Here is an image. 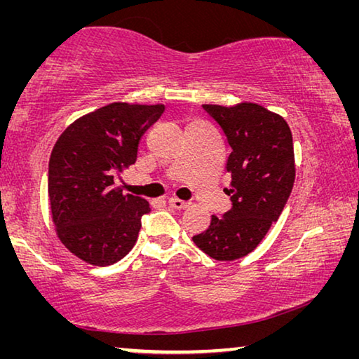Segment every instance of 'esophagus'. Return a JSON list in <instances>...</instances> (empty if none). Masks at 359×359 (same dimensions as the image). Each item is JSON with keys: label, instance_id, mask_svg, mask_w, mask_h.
<instances>
[{"label": "esophagus", "instance_id": "obj_1", "mask_svg": "<svg viewBox=\"0 0 359 359\" xmlns=\"http://www.w3.org/2000/svg\"><path fill=\"white\" fill-rule=\"evenodd\" d=\"M168 204L171 205V208L179 209V210L187 209L188 205H190V203H188V201H182V199H179V198H169V199H168Z\"/></svg>", "mask_w": 359, "mask_h": 359}]
</instances>
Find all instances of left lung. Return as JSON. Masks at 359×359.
I'll return each instance as SVG.
<instances>
[{
    "label": "left lung",
    "instance_id": "left-lung-1",
    "mask_svg": "<svg viewBox=\"0 0 359 359\" xmlns=\"http://www.w3.org/2000/svg\"><path fill=\"white\" fill-rule=\"evenodd\" d=\"M203 107L231 147L224 193L233 208L223 217L212 215L209 228L193 236V242L210 258L234 261L258 247L288 201L296 177L293 136L282 115L257 102Z\"/></svg>",
    "mask_w": 359,
    "mask_h": 359
}]
</instances>
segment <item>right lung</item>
<instances>
[{"instance_id":"1","label":"right lung","mask_w":359,"mask_h":359,"mask_svg":"<svg viewBox=\"0 0 359 359\" xmlns=\"http://www.w3.org/2000/svg\"><path fill=\"white\" fill-rule=\"evenodd\" d=\"M165 104L111 102L60 135L48 161V199L62 244L92 266L117 263L136 244L144 198L123 194L114 175L136 163L137 145Z\"/></svg>"}]
</instances>
